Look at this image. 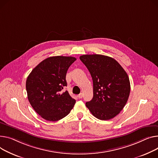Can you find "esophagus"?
Masks as SVG:
<instances>
[{"label":"esophagus","mask_w":158,"mask_h":158,"mask_svg":"<svg viewBox=\"0 0 158 158\" xmlns=\"http://www.w3.org/2000/svg\"><path fill=\"white\" fill-rule=\"evenodd\" d=\"M82 97H83V94H82V93H80L79 95L77 96V97L79 98H82Z\"/></svg>","instance_id":"34e87169"}]
</instances>
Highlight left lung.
<instances>
[{
	"label": "left lung",
	"mask_w": 158,
	"mask_h": 158,
	"mask_svg": "<svg viewBox=\"0 0 158 158\" xmlns=\"http://www.w3.org/2000/svg\"><path fill=\"white\" fill-rule=\"evenodd\" d=\"M88 69L93 82V97L86 106L100 120L114 118L123 110L130 93L127 73L114 58L101 55L79 57Z\"/></svg>",
	"instance_id": "left-lung-1"
}]
</instances>
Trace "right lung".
<instances>
[{
  "label": "right lung",
  "instance_id": "obj_1",
  "mask_svg": "<svg viewBox=\"0 0 158 158\" xmlns=\"http://www.w3.org/2000/svg\"><path fill=\"white\" fill-rule=\"evenodd\" d=\"M76 60L72 56H56L42 61L30 72L26 81L28 101L43 119L56 121L67 115L75 105L67 91L66 74Z\"/></svg>",
  "mask_w": 158,
  "mask_h": 158
}]
</instances>
